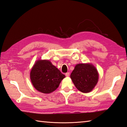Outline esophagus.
I'll use <instances>...</instances> for the list:
<instances>
[{
	"mask_svg": "<svg viewBox=\"0 0 127 127\" xmlns=\"http://www.w3.org/2000/svg\"><path fill=\"white\" fill-rule=\"evenodd\" d=\"M65 75L66 76H69V75H70V72H66V74H65Z\"/></svg>",
	"mask_w": 127,
	"mask_h": 127,
	"instance_id": "1",
	"label": "esophagus"
}]
</instances>
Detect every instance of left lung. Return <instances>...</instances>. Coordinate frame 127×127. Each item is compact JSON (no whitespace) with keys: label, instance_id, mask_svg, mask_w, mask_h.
I'll return each mask as SVG.
<instances>
[{"label":"left lung","instance_id":"obj_1","mask_svg":"<svg viewBox=\"0 0 127 127\" xmlns=\"http://www.w3.org/2000/svg\"><path fill=\"white\" fill-rule=\"evenodd\" d=\"M73 83L80 92L87 93L92 91L98 81L96 68L90 64H79L70 75Z\"/></svg>","mask_w":127,"mask_h":127}]
</instances>
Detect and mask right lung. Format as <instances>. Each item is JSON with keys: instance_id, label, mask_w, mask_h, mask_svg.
<instances>
[{"instance_id": "right-lung-1", "label": "right lung", "mask_w": 127, "mask_h": 127, "mask_svg": "<svg viewBox=\"0 0 127 127\" xmlns=\"http://www.w3.org/2000/svg\"><path fill=\"white\" fill-rule=\"evenodd\" d=\"M65 77V75L47 60L37 61L30 72L31 80L34 88L44 94L54 92Z\"/></svg>"}]
</instances>
